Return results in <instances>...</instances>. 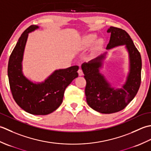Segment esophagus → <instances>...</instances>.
I'll list each match as a JSON object with an SVG mask.
<instances>
[{
	"mask_svg": "<svg viewBox=\"0 0 151 151\" xmlns=\"http://www.w3.org/2000/svg\"><path fill=\"white\" fill-rule=\"evenodd\" d=\"M78 74H79V76H81L83 75V70H82L81 68H79V69L78 70Z\"/></svg>",
	"mask_w": 151,
	"mask_h": 151,
	"instance_id": "esophagus-1",
	"label": "esophagus"
}]
</instances>
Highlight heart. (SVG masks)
I'll return each instance as SVG.
<instances>
[{
    "label": "heart",
    "instance_id": "heart-1",
    "mask_svg": "<svg viewBox=\"0 0 151 151\" xmlns=\"http://www.w3.org/2000/svg\"><path fill=\"white\" fill-rule=\"evenodd\" d=\"M95 38H96V36H94V35H89L87 38V44H92V43L94 42Z\"/></svg>",
    "mask_w": 151,
    "mask_h": 151
}]
</instances>
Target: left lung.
<instances>
[{"instance_id":"1","label":"left lung","mask_w":151,"mask_h":151,"mask_svg":"<svg viewBox=\"0 0 151 151\" xmlns=\"http://www.w3.org/2000/svg\"><path fill=\"white\" fill-rule=\"evenodd\" d=\"M111 33L106 49L126 45L130 58V72L122 88H112L100 73L104 55L83 63L81 66L86 79L85 96L88 105L101 113L110 114L124 109L134 99L141 84V57L130 35L124 30L110 27L107 31Z\"/></svg>"}]
</instances>
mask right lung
Segmentation results:
<instances>
[{
    "label": "right lung",
    "mask_w": 151,
    "mask_h": 151,
    "mask_svg": "<svg viewBox=\"0 0 151 151\" xmlns=\"http://www.w3.org/2000/svg\"><path fill=\"white\" fill-rule=\"evenodd\" d=\"M38 28L28 27L21 35L8 61V76L12 94L21 109L32 115H45L53 112L63 102L66 88L78 76V66L55 71L42 83H34L22 73L23 55L28 34Z\"/></svg>",
    "instance_id": "1"
}]
</instances>
